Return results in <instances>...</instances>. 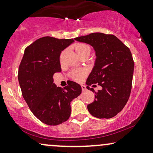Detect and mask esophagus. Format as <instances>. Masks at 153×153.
<instances>
[{
	"instance_id": "34e87169",
	"label": "esophagus",
	"mask_w": 153,
	"mask_h": 153,
	"mask_svg": "<svg viewBox=\"0 0 153 153\" xmlns=\"http://www.w3.org/2000/svg\"><path fill=\"white\" fill-rule=\"evenodd\" d=\"M81 88H82V92H84V91H86V86H85V85H81Z\"/></svg>"
}]
</instances>
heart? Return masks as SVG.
<instances>
[{"instance_id":"b5f03b06","label":"heart","mask_w":153,"mask_h":153,"mask_svg":"<svg viewBox=\"0 0 153 153\" xmlns=\"http://www.w3.org/2000/svg\"><path fill=\"white\" fill-rule=\"evenodd\" d=\"M75 50L76 51L77 54H78V56H80V54L85 53V52H91V48L88 45H87L86 44L83 43H78L75 46ZM85 73L82 71L80 70H75V71H72L71 73V76L72 78L76 80H81V78L84 76Z\"/></svg>"}]
</instances>
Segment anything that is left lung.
Segmentation results:
<instances>
[{
    "label": "left lung",
    "mask_w": 153,
    "mask_h": 153,
    "mask_svg": "<svg viewBox=\"0 0 153 153\" xmlns=\"http://www.w3.org/2000/svg\"><path fill=\"white\" fill-rule=\"evenodd\" d=\"M75 39L89 44L96 51V62L87 79V89L96 85L101 89L91 88L96 94L88 110L96 118H112L124 108L131 94L134 64L130 50L113 34L91 33Z\"/></svg>",
    "instance_id": "8db88e82"
}]
</instances>
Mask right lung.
<instances>
[{"mask_svg": "<svg viewBox=\"0 0 153 153\" xmlns=\"http://www.w3.org/2000/svg\"><path fill=\"white\" fill-rule=\"evenodd\" d=\"M73 39L44 36L24 50L18 79L22 96L31 112L42 122L55 126L66 122L71 113V102L80 95L81 86L71 81L62 89L53 83V75L61 71V52Z\"/></svg>", "mask_w": 153, "mask_h": 153, "instance_id": "1", "label": "right lung"}]
</instances>
